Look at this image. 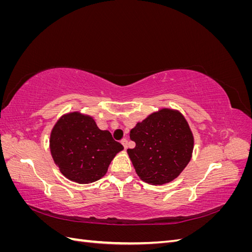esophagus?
<instances>
[{"mask_svg": "<svg viewBox=\"0 0 252 252\" xmlns=\"http://www.w3.org/2000/svg\"><path fill=\"white\" fill-rule=\"evenodd\" d=\"M121 143H122V145H123V146H124V148H125V149H127V145H128V141H127L126 139H123V140H122V141H121Z\"/></svg>", "mask_w": 252, "mask_h": 252, "instance_id": "1", "label": "esophagus"}]
</instances>
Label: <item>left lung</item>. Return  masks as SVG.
<instances>
[{"mask_svg":"<svg viewBox=\"0 0 252 252\" xmlns=\"http://www.w3.org/2000/svg\"><path fill=\"white\" fill-rule=\"evenodd\" d=\"M135 147L127 149L140 179L152 185L169 183L184 170L193 150L186 119L173 109L151 113L130 130Z\"/></svg>","mask_w":252,"mask_h":252,"instance_id":"1","label":"left lung"}]
</instances>
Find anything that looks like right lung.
<instances>
[{
	"mask_svg": "<svg viewBox=\"0 0 252 252\" xmlns=\"http://www.w3.org/2000/svg\"><path fill=\"white\" fill-rule=\"evenodd\" d=\"M49 142L60 171L79 184L103 178L112 158L124 149L108 130H101L93 118L80 112L61 118L52 128Z\"/></svg>",
	"mask_w": 252,
	"mask_h": 252,
	"instance_id": "1",
	"label": "right lung"
}]
</instances>
